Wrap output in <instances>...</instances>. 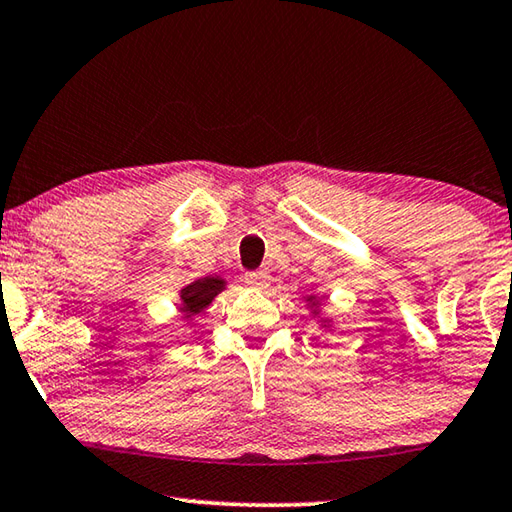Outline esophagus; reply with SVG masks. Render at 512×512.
Returning <instances> with one entry per match:
<instances>
[{
	"label": "esophagus",
	"instance_id": "obj_1",
	"mask_svg": "<svg viewBox=\"0 0 512 512\" xmlns=\"http://www.w3.org/2000/svg\"><path fill=\"white\" fill-rule=\"evenodd\" d=\"M245 283L249 285V288L265 290L267 285H270V276H267V272H249L245 276Z\"/></svg>",
	"mask_w": 512,
	"mask_h": 512
}]
</instances>
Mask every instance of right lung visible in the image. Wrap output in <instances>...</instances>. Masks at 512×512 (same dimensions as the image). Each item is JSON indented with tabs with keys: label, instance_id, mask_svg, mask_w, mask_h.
<instances>
[{
	"label": "right lung",
	"instance_id": "1",
	"mask_svg": "<svg viewBox=\"0 0 512 512\" xmlns=\"http://www.w3.org/2000/svg\"><path fill=\"white\" fill-rule=\"evenodd\" d=\"M222 288H224V281L211 279V276L186 285L182 290V301H184L182 310L188 312V315H197V312H202L206 306H209L215 294H218Z\"/></svg>",
	"mask_w": 512,
	"mask_h": 512
}]
</instances>
